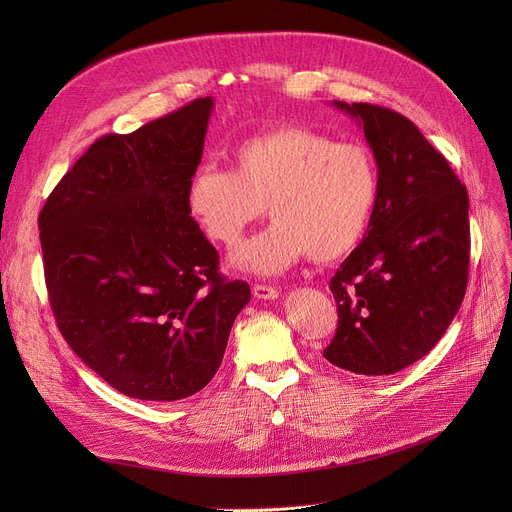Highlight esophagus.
<instances>
[{"instance_id": "obj_1", "label": "esophagus", "mask_w": 512, "mask_h": 512, "mask_svg": "<svg viewBox=\"0 0 512 512\" xmlns=\"http://www.w3.org/2000/svg\"><path fill=\"white\" fill-rule=\"evenodd\" d=\"M253 294L257 299H278L280 297V290L274 286H267V284H255L253 286Z\"/></svg>"}]
</instances>
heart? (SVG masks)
Masks as SVG:
<instances>
[{
    "label": "heart",
    "instance_id": "heart-1",
    "mask_svg": "<svg viewBox=\"0 0 512 512\" xmlns=\"http://www.w3.org/2000/svg\"><path fill=\"white\" fill-rule=\"evenodd\" d=\"M230 164L199 166L184 203L201 232L224 247L267 203L274 222L232 253L236 270L272 278L305 255L330 263L361 245L380 197L378 161L367 145L280 126L240 141Z\"/></svg>",
    "mask_w": 512,
    "mask_h": 512
}]
</instances>
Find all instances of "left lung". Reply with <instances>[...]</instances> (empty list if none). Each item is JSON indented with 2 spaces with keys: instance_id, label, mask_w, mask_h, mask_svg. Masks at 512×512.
I'll return each instance as SVG.
<instances>
[{
  "instance_id": "8db88e82",
  "label": "left lung",
  "mask_w": 512,
  "mask_h": 512,
  "mask_svg": "<svg viewBox=\"0 0 512 512\" xmlns=\"http://www.w3.org/2000/svg\"><path fill=\"white\" fill-rule=\"evenodd\" d=\"M334 105L363 126L380 197L363 242L330 280L338 328L324 357L359 375H390L432 351L463 303L469 195L409 118L371 103Z\"/></svg>"
}]
</instances>
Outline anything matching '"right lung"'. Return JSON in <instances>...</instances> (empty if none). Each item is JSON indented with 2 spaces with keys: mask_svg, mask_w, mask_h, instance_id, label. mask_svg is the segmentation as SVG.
<instances>
[{
  "mask_svg": "<svg viewBox=\"0 0 512 512\" xmlns=\"http://www.w3.org/2000/svg\"><path fill=\"white\" fill-rule=\"evenodd\" d=\"M213 99L130 134H105L39 213L49 305L72 351L118 392L180 400L203 390L251 301L188 215Z\"/></svg>",
  "mask_w": 512,
  "mask_h": 512,
  "instance_id": "right-lung-1",
  "label": "right lung"
}]
</instances>
